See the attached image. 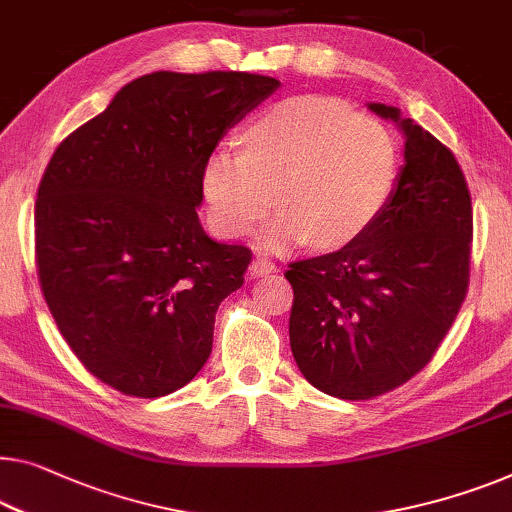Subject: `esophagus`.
<instances>
[{
	"label": "esophagus",
	"mask_w": 512,
	"mask_h": 512,
	"mask_svg": "<svg viewBox=\"0 0 512 512\" xmlns=\"http://www.w3.org/2000/svg\"><path fill=\"white\" fill-rule=\"evenodd\" d=\"M250 276L253 278H262V276H269V273L276 271V264L271 262V259H264V257H257L250 262Z\"/></svg>",
	"instance_id": "obj_1"
}]
</instances>
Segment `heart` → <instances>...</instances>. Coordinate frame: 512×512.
Masks as SVG:
<instances>
[{
	"label": "heart",
	"mask_w": 512,
	"mask_h": 512,
	"mask_svg": "<svg viewBox=\"0 0 512 512\" xmlns=\"http://www.w3.org/2000/svg\"><path fill=\"white\" fill-rule=\"evenodd\" d=\"M246 151L220 144L204 158L200 193L207 218L227 239L259 227L257 243L282 253L312 239L340 246L386 207L398 154L379 119L352 112L331 96H289L264 110L243 133Z\"/></svg>",
	"instance_id": "obj_1"
}]
</instances>
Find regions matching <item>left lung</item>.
<instances>
[{"label": "left lung", "mask_w": 512, "mask_h": 512, "mask_svg": "<svg viewBox=\"0 0 512 512\" xmlns=\"http://www.w3.org/2000/svg\"><path fill=\"white\" fill-rule=\"evenodd\" d=\"M404 165L379 216L347 246L289 264V345L322 393L370 400L421 372L469 285L471 197L455 156L393 105Z\"/></svg>", "instance_id": "left-lung-1"}]
</instances>
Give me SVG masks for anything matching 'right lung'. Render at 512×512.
<instances>
[{"label":"right lung","instance_id":"right-lung-1","mask_svg":"<svg viewBox=\"0 0 512 512\" xmlns=\"http://www.w3.org/2000/svg\"><path fill=\"white\" fill-rule=\"evenodd\" d=\"M278 87L236 71L142 75L52 154L36 200L38 280L103 384L163 398L207 363L250 250L204 232L202 163Z\"/></svg>","mask_w":512,"mask_h":512}]
</instances>
